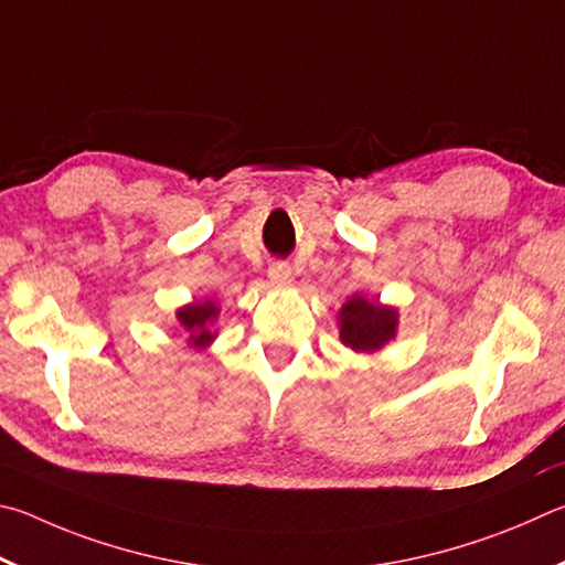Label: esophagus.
<instances>
[{"label": "esophagus", "instance_id": "esophagus-1", "mask_svg": "<svg viewBox=\"0 0 565 565\" xmlns=\"http://www.w3.org/2000/svg\"><path fill=\"white\" fill-rule=\"evenodd\" d=\"M267 277H270L273 285H288L292 280V270L288 263H273L267 267Z\"/></svg>", "mask_w": 565, "mask_h": 565}]
</instances>
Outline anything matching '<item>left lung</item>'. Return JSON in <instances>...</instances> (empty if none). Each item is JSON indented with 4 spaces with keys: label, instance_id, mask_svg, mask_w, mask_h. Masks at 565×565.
Wrapping results in <instances>:
<instances>
[{
    "label": "left lung",
    "instance_id": "obj_1",
    "mask_svg": "<svg viewBox=\"0 0 565 565\" xmlns=\"http://www.w3.org/2000/svg\"><path fill=\"white\" fill-rule=\"evenodd\" d=\"M340 340L354 352H377L390 340L397 338L399 315L390 305L370 302L362 295L342 305L340 310Z\"/></svg>",
    "mask_w": 565,
    "mask_h": 565
}]
</instances>
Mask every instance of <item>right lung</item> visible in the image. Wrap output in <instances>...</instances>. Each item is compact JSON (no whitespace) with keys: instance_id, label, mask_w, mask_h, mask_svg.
Listing matches in <instances>:
<instances>
[{"instance_id":"1","label":"right lung","mask_w":565,"mask_h":565,"mask_svg":"<svg viewBox=\"0 0 565 565\" xmlns=\"http://www.w3.org/2000/svg\"><path fill=\"white\" fill-rule=\"evenodd\" d=\"M217 318V308L213 305V300H205V302H193V305H185L175 312V320L181 328L191 334V344L198 350L207 348L215 340V334L211 332V324Z\"/></svg>"}]
</instances>
